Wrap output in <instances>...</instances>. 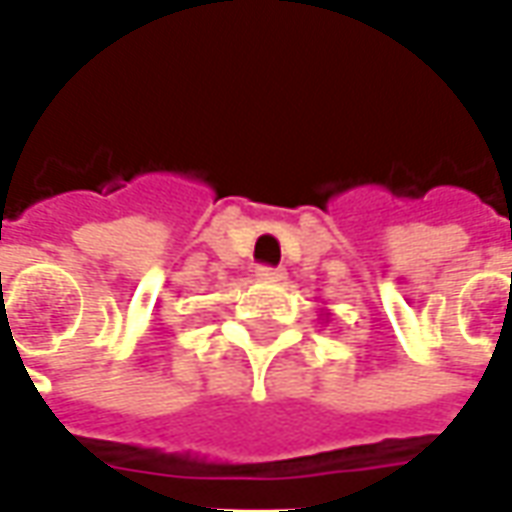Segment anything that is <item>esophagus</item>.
<instances>
[{
	"instance_id": "34e87169",
	"label": "esophagus",
	"mask_w": 512,
	"mask_h": 512,
	"mask_svg": "<svg viewBox=\"0 0 512 512\" xmlns=\"http://www.w3.org/2000/svg\"><path fill=\"white\" fill-rule=\"evenodd\" d=\"M286 277L283 269H272V266H257V280H263V283H280Z\"/></svg>"
}]
</instances>
